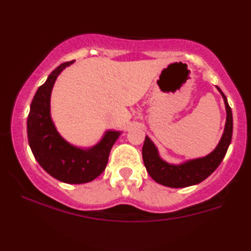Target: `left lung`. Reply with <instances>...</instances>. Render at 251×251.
Returning a JSON list of instances; mask_svg holds the SVG:
<instances>
[{
  "mask_svg": "<svg viewBox=\"0 0 251 251\" xmlns=\"http://www.w3.org/2000/svg\"><path fill=\"white\" fill-rule=\"evenodd\" d=\"M217 90L224 99L227 117L222 138L217 147L210 154L201 158L187 160L179 165L169 164L160 158L155 144L146 136L142 150L143 160L146 171L156 182L172 188H182V187L197 185L210 176L223 161L232 137V113L227 101V97L218 86Z\"/></svg>",
  "mask_w": 251,
  "mask_h": 251,
  "instance_id": "8db88e82",
  "label": "left lung"
}]
</instances>
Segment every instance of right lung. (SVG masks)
Listing matches in <instances>:
<instances>
[{
  "label": "right lung",
  "mask_w": 251,
  "mask_h": 251,
  "mask_svg": "<svg viewBox=\"0 0 251 251\" xmlns=\"http://www.w3.org/2000/svg\"><path fill=\"white\" fill-rule=\"evenodd\" d=\"M73 63L57 66L36 91L27 116V138L34 157L46 173L66 184H84L104 172L109 151L122 133L105 131L100 141L90 148L76 147L59 135L50 117V93L57 76Z\"/></svg>",
  "instance_id": "1"
}]
</instances>
